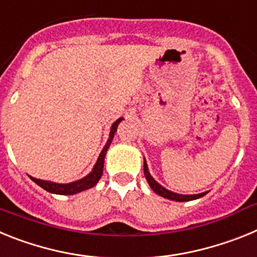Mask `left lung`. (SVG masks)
I'll return each instance as SVG.
<instances>
[{"mask_svg":"<svg viewBox=\"0 0 257 257\" xmlns=\"http://www.w3.org/2000/svg\"><path fill=\"white\" fill-rule=\"evenodd\" d=\"M144 175H145V179L148 180V184L151 185V188L153 189L154 193H157L158 196L161 197H165L167 199H171V201H176V202H187V201H192V199H197V198H201L206 194V193H201V194H193V196H183V194H178V193H174V192H170V190L165 189L162 185L157 183L153 178L151 176L148 171V166H147V162L144 160Z\"/></svg>","mask_w":257,"mask_h":257,"instance_id":"left-lung-1","label":"left lung"}]
</instances>
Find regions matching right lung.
Returning a JSON list of instances; mask_svg holds the SVG:
<instances>
[{
  "instance_id": "obj_1",
  "label": "right lung",
  "mask_w": 257,
  "mask_h": 257,
  "mask_svg": "<svg viewBox=\"0 0 257 257\" xmlns=\"http://www.w3.org/2000/svg\"><path fill=\"white\" fill-rule=\"evenodd\" d=\"M121 121H122V118H119V119H117V121L112 124L110 134H109V139H108V142H106L105 147L103 148V151H101L99 158H97L96 165L94 166L92 171L90 172L87 176H85L83 179L73 181V183H69V184H56V183H52V181L40 180V179L32 178V176H29V178L35 181L36 184H38L41 188H44L45 190H47V192H50V193H54V194H68V196H70V194H76V193H79V192H82V190L90 189V188L95 187L97 181H99V179L101 178V175H103L104 158H105V153H106V151H108L110 143H112L113 136H114V134L117 133V127Z\"/></svg>"
}]
</instances>
